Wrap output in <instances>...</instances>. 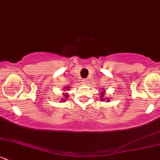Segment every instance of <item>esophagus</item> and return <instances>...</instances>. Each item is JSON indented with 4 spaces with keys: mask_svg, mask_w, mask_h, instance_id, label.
<instances>
[{
    "mask_svg": "<svg viewBox=\"0 0 160 160\" xmlns=\"http://www.w3.org/2000/svg\"><path fill=\"white\" fill-rule=\"evenodd\" d=\"M82 83L84 84V85H86V84L87 83V80H86V79H84V80H82Z\"/></svg>",
    "mask_w": 160,
    "mask_h": 160,
    "instance_id": "esophagus-1",
    "label": "esophagus"
}]
</instances>
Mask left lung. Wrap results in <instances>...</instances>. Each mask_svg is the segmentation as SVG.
<instances>
[{
	"mask_svg": "<svg viewBox=\"0 0 160 160\" xmlns=\"http://www.w3.org/2000/svg\"><path fill=\"white\" fill-rule=\"evenodd\" d=\"M104 95H105V92H104V91L102 92H101V98H102V99H101V100H102V101H104V99L103 98ZM108 101H109V98H107V102H108Z\"/></svg>",
	"mask_w": 160,
	"mask_h": 160,
	"instance_id": "obj_1",
	"label": "left lung"
}]
</instances>
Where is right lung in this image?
Returning <instances> with one entry per match:
<instances>
[{"label": "right lung", "instance_id": "add662e5", "mask_svg": "<svg viewBox=\"0 0 160 160\" xmlns=\"http://www.w3.org/2000/svg\"><path fill=\"white\" fill-rule=\"evenodd\" d=\"M64 96H65V98H67V97H68V95H66V94H64ZM64 100H65V98H63V100H62V101H64Z\"/></svg>", "mask_w": 160, "mask_h": 160}]
</instances>
